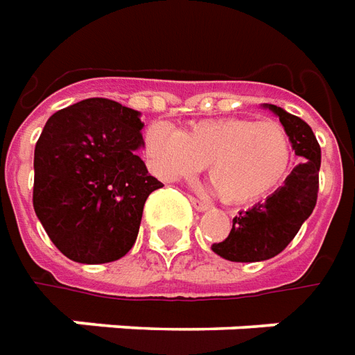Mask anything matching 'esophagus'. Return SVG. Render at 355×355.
I'll return each instance as SVG.
<instances>
[{
  "instance_id": "34e87169",
  "label": "esophagus",
  "mask_w": 355,
  "mask_h": 355,
  "mask_svg": "<svg viewBox=\"0 0 355 355\" xmlns=\"http://www.w3.org/2000/svg\"><path fill=\"white\" fill-rule=\"evenodd\" d=\"M189 200H191V205L195 206V210H198V212H206V210L210 208V205H208V202H202V200H198V198H195V197H191Z\"/></svg>"
}]
</instances>
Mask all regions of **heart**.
<instances>
[{"label": "heart", "instance_id": "1", "mask_svg": "<svg viewBox=\"0 0 355 355\" xmlns=\"http://www.w3.org/2000/svg\"><path fill=\"white\" fill-rule=\"evenodd\" d=\"M145 155L164 180L191 178L208 162L218 195L246 205L279 189L291 173L293 141L277 122L252 118H210L175 130L166 122L145 133Z\"/></svg>", "mask_w": 355, "mask_h": 355}]
</instances>
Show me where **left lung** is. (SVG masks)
Instances as JSON below:
<instances>
[{
	"label": "left lung",
	"instance_id": "obj_1",
	"mask_svg": "<svg viewBox=\"0 0 355 355\" xmlns=\"http://www.w3.org/2000/svg\"><path fill=\"white\" fill-rule=\"evenodd\" d=\"M263 109L279 118L293 141L294 155L302 162L294 166L285 183L263 202L235 216L227 239L212 245L214 252L230 262H263L277 256L310 218L318 202L321 147L311 128L277 105L263 103Z\"/></svg>",
	"mask_w": 355,
	"mask_h": 355
}]
</instances>
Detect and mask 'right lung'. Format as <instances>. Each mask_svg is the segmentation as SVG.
Wrapping results in <instances>:
<instances>
[{"instance_id": "right-lung-1", "label": "right lung", "mask_w": 355, "mask_h": 355, "mask_svg": "<svg viewBox=\"0 0 355 355\" xmlns=\"http://www.w3.org/2000/svg\"><path fill=\"white\" fill-rule=\"evenodd\" d=\"M141 112L84 99L55 112L34 150V210L53 245L78 263L130 252L143 206L162 187L139 158Z\"/></svg>"}]
</instances>
